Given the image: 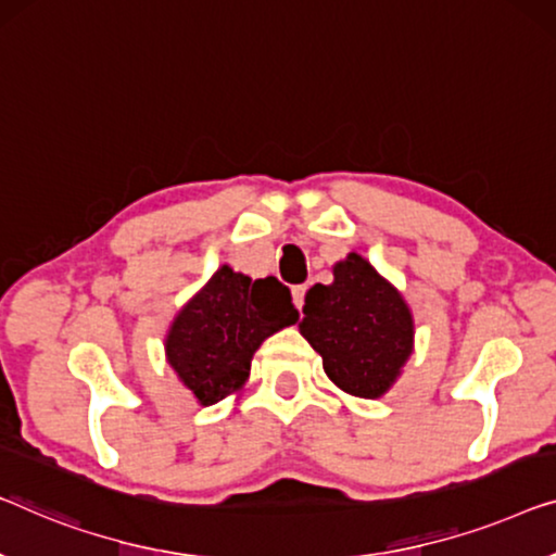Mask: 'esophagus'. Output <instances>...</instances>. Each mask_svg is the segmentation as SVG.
Instances as JSON below:
<instances>
[{
    "instance_id": "esophagus-1",
    "label": "esophagus",
    "mask_w": 556,
    "mask_h": 556,
    "mask_svg": "<svg viewBox=\"0 0 556 556\" xmlns=\"http://www.w3.org/2000/svg\"><path fill=\"white\" fill-rule=\"evenodd\" d=\"M305 291H308V288H305V286H295L293 288V303H295L298 311H301L303 303H305Z\"/></svg>"
}]
</instances>
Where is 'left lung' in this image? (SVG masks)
Instances as JSON below:
<instances>
[{"instance_id": "left-lung-1", "label": "left lung", "mask_w": 556, "mask_h": 556, "mask_svg": "<svg viewBox=\"0 0 556 556\" xmlns=\"http://www.w3.org/2000/svg\"><path fill=\"white\" fill-rule=\"evenodd\" d=\"M301 336L338 389L378 399L414 351V318L396 288L358 253L333 265V283L305 293Z\"/></svg>"}]
</instances>
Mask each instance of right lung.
Returning <instances> with one entry per match:
<instances>
[{"label": "right lung", "instance_id": "right-lung-1", "mask_svg": "<svg viewBox=\"0 0 556 556\" xmlns=\"http://www.w3.org/2000/svg\"><path fill=\"white\" fill-rule=\"evenodd\" d=\"M291 291L276 278H248L228 265L185 303L165 338L167 364L198 404L213 406L243 389L265 338L293 326Z\"/></svg>", "mask_w": 556, "mask_h": 556}]
</instances>
